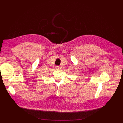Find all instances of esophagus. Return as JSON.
<instances>
[{
    "label": "esophagus",
    "mask_w": 123,
    "mask_h": 123,
    "mask_svg": "<svg viewBox=\"0 0 123 123\" xmlns=\"http://www.w3.org/2000/svg\"><path fill=\"white\" fill-rule=\"evenodd\" d=\"M55 68H56V69H59L60 68L59 67V66H56V67H55Z\"/></svg>",
    "instance_id": "esophagus-1"
}]
</instances>
